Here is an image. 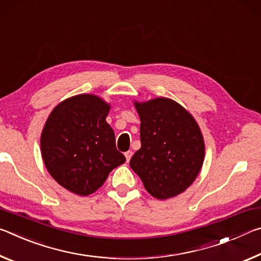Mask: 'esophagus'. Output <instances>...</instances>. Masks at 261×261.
I'll return each mask as SVG.
<instances>
[{
	"instance_id": "esophagus-1",
	"label": "esophagus",
	"mask_w": 261,
	"mask_h": 261,
	"mask_svg": "<svg viewBox=\"0 0 261 261\" xmlns=\"http://www.w3.org/2000/svg\"><path fill=\"white\" fill-rule=\"evenodd\" d=\"M132 156H133V152H132L130 150H128V151H126V152H125V157H126V161H127V162H129V161H130Z\"/></svg>"
}]
</instances>
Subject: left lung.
Returning <instances> with one entry per match:
<instances>
[{"label": "left lung", "mask_w": 261, "mask_h": 261, "mask_svg": "<svg viewBox=\"0 0 261 261\" xmlns=\"http://www.w3.org/2000/svg\"><path fill=\"white\" fill-rule=\"evenodd\" d=\"M135 106L141 119V148L130 159V168L153 198L180 194L194 181L203 163L204 144L198 123L168 98Z\"/></svg>", "instance_id": "left-lung-1"}]
</instances>
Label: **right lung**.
Here are the masks:
<instances>
[{
  "label": "right lung",
  "instance_id": "obj_1",
  "mask_svg": "<svg viewBox=\"0 0 261 261\" xmlns=\"http://www.w3.org/2000/svg\"><path fill=\"white\" fill-rule=\"evenodd\" d=\"M109 111L100 98L79 95L59 104L47 119L40 141L42 160L50 176L72 193H93L126 162L105 120Z\"/></svg>",
  "mask_w": 261,
  "mask_h": 261
}]
</instances>
